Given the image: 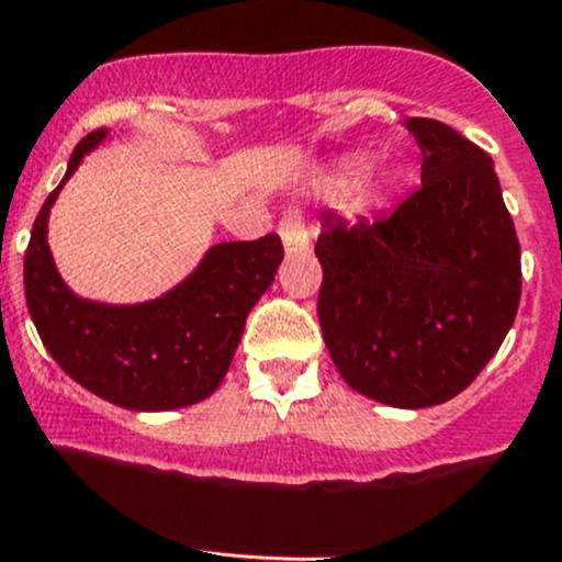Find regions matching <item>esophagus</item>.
Segmentation results:
<instances>
[{"label":"esophagus","mask_w":562,"mask_h":562,"mask_svg":"<svg viewBox=\"0 0 562 562\" xmlns=\"http://www.w3.org/2000/svg\"><path fill=\"white\" fill-rule=\"evenodd\" d=\"M280 237H282V248H285L288 256L293 252H304L310 250V232H306L304 221L299 218L295 213H288L285 218L280 221Z\"/></svg>","instance_id":"esophagus-1"}]
</instances>
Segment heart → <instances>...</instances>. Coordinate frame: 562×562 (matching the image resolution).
Wrapping results in <instances>:
<instances>
[{"mask_svg":"<svg viewBox=\"0 0 562 562\" xmlns=\"http://www.w3.org/2000/svg\"><path fill=\"white\" fill-rule=\"evenodd\" d=\"M366 172H368L366 162H360V159H351V162H344L341 168L336 170L333 183H336L338 189H351V187H357L362 178H366Z\"/></svg>","mask_w":562,"mask_h":562,"instance_id":"heart-1","label":"heart"}]
</instances>
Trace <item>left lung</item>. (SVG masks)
I'll use <instances>...</instances> for the list:
<instances>
[{"label":"left lung","instance_id":"8db88e82","mask_svg":"<svg viewBox=\"0 0 562 562\" xmlns=\"http://www.w3.org/2000/svg\"><path fill=\"white\" fill-rule=\"evenodd\" d=\"M422 189L381 218L323 215L317 317L338 373L392 408L448 403L502 347L520 304V243L493 159L411 116Z\"/></svg>","mask_w":562,"mask_h":562}]
</instances>
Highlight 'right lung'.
I'll return each mask as SVG.
<instances>
[{
    "instance_id": "right-lung-1",
    "label": "right lung",
    "mask_w": 562,
    "mask_h": 562,
    "mask_svg": "<svg viewBox=\"0 0 562 562\" xmlns=\"http://www.w3.org/2000/svg\"><path fill=\"white\" fill-rule=\"evenodd\" d=\"M90 133L71 151L64 181L31 229L23 288L29 314L53 360L79 386L127 411H176L211 397L232 366L245 319L274 282L282 243H218L176 288L144 304L82 299L58 274L47 221L60 189L106 140Z\"/></svg>"
}]
</instances>
